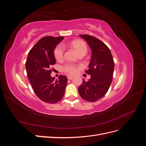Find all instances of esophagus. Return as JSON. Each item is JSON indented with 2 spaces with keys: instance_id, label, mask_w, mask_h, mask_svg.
<instances>
[{
  "instance_id": "1",
  "label": "esophagus",
  "mask_w": 146,
  "mask_h": 146,
  "mask_svg": "<svg viewBox=\"0 0 146 146\" xmlns=\"http://www.w3.org/2000/svg\"><path fill=\"white\" fill-rule=\"evenodd\" d=\"M67 77H68V78L69 79V80H71V79H72L74 78V77L72 76H68Z\"/></svg>"
}]
</instances>
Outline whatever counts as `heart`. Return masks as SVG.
<instances>
[{
	"instance_id": "heart-1",
	"label": "heart",
	"mask_w": 146,
	"mask_h": 146,
	"mask_svg": "<svg viewBox=\"0 0 146 146\" xmlns=\"http://www.w3.org/2000/svg\"><path fill=\"white\" fill-rule=\"evenodd\" d=\"M71 46L75 48V50L78 53H80L82 52H87V47L85 43L82 41H74L70 43ZM64 54V47L62 45H58L56 46L54 50V56L57 60H61L63 58ZM63 69L64 71L68 72L69 74H75L77 70V68L75 65L68 63L65 64Z\"/></svg>"
}]
</instances>
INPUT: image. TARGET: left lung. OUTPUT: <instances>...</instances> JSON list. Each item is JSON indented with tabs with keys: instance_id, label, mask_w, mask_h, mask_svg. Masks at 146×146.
Returning <instances> with one entry per match:
<instances>
[{
	"instance_id": "8db88e82",
	"label": "left lung",
	"mask_w": 146,
	"mask_h": 146,
	"mask_svg": "<svg viewBox=\"0 0 146 146\" xmlns=\"http://www.w3.org/2000/svg\"><path fill=\"white\" fill-rule=\"evenodd\" d=\"M80 36L87 42L91 49V58L86 73L89 80H83L78 90L81 98L88 102H96L107 93L112 82L114 69L113 56L109 48L99 39L88 35Z\"/></svg>"
}]
</instances>
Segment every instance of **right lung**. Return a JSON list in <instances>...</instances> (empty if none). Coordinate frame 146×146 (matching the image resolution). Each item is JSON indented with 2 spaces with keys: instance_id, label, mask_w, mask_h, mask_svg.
<instances>
[{
  "instance_id": "1",
  "label": "right lung",
  "mask_w": 146,
  "mask_h": 146,
  "mask_svg": "<svg viewBox=\"0 0 146 146\" xmlns=\"http://www.w3.org/2000/svg\"><path fill=\"white\" fill-rule=\"evenodd\" d=\"M63 36L42 38L31 49L25 63L27 76L35 94L43 102L55 104L62 99L68 78L60 76L55 81L51 66L56 63L54 50Z\"/></svg>"
}]
</instances>
